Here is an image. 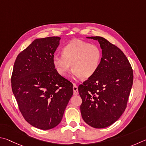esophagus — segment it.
<instances>
[{
    "label": "esophagus",
    "instance_id": "esophagus-1",
    "mask_svg": "<svg viewBox=\"0 0 146 146\" xmlns=\"http://www.w3.org/2000/svg\"><path fill=\"white\" fill-rule=\"evenodd\" d=\"M73 91H74V95H78V86L76 85H73Z\"/></svg>",
    "mask_w": 146,
    "mask_h": 146
}]
</instances>
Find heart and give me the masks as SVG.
Listing matches in <instances>:
<instances>
[{
	"instance_id": "1",
	"label": "heart",
	"mask_w": 146,
	"mask_h": 146,
	"mask_svg": "<svg viewBox=\"0 0 146 146\" xmlns=\"http://www.w3.org/2000/svg\"><path fill=\"white\" fill-rule=\"evenodd\" d=\"M101 59L102 51L98 45L74 40L63 48L62 55L53 56L52 63L61 76L66 74L71 66L73 76L88 79L98 70Z\"/></svg>"
}]
</instances>
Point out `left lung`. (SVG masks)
Returning a JSON list of instances; mask_svg holds the SVG:
<instances>
[{"instance_id":"left-lung-1","label":"left lung","mask_w":146,"mask_h":146,"mask_svg":"<svg viewBox=\"0 0 146 146\" xmlns=\"http://www.w3.org/2000/svg\"><path fill=\"white\" fill-rule=\"evenodd\" d=\"M98 40L102 59L96 72L78 87L82 99L80 110L86 124L104 128L116 122L126 108L133 81V72L123 52L105 38Z\"/></svg>"}]
</instances>
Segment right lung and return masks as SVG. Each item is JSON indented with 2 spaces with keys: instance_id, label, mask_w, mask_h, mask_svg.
I'll return each instance as SVG.
<instances>
[{
  "instance_id": "add662e5",
  "label": "right lung",
  "mask_w": 146,
  "mask_h": 146,
  "mask_svg": "<svg viewBox=\"0 0 146 146\" xmlns=\"http://www.w3.org/2000/svg\"><path fill=\"white\" fill-rule=\"evenodd\" d=\"M61 38L35 40L17 56L11 76L12 91L25 121L47 130L60 123L73 85L59 74L52 63Z\"/></svg>"
}]
</instances>
